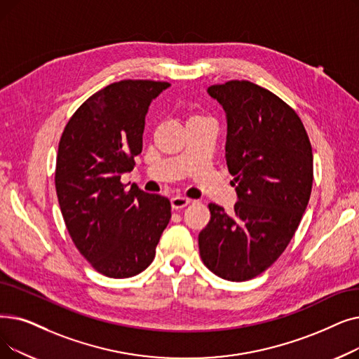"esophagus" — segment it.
<instances>
[{
	"label": "esophagus",
	"mask_w": 359,
	"mask_h": 359,
	"mask_svg": "<svg viewBox=\"0 0 359 359\" xmlns=\"http://www.w3.org/2000/svg\"><path fill=\"white\" fill-rule=\"evenodd\" d=\"M191 199L186 198V196H182V195H177V196H173L171 198V207H173L175 210H180V208H184L188 207L191 204Z\"/></svg>",
	"instance_id": "esophagus-1"
}]
</instances>
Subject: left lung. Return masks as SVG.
I'll use <instances>...</instances> for the list:
<instances>
[{
  "label": "left lung",
  "mask_w": 359,
  "mask_h": 359,
  "mask_svg": "<svg viewBox=\"0 0 359 359\" xmlns=\"http://www.w3.org/2000/svg\"><path fill=\"white\" fill-rule=\"evenodd\" d=\"M208 93L227 116L226 160L239 201L231 214L208 204L199 255L215 276L245 282L270 269L298 229L313 189V148L298 113L269 89L229 81Z\"/></svg>",
  "instance_id": "left-lung-1"
}]
</instances>
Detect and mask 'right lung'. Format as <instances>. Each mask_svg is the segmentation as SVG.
Here are the masks:
<instances>
[{"instance_id":"obj_1","label":"right lung","mask_w":359,"mask_h":359,"mask_svg":"<svg viewBox=\"0 0 359 359\" xmlns=\"http://www.w3.org/2000/svg\"><path fill=\"white\" fill-rule=\"evenodd\" d=\"M167 82H114L90 95L61 135L55 191L69 235L98 273L128 278L155 257L171 218L165 196L120 182L142 152L145 116Z\"/></svg>"}]
</instances>
